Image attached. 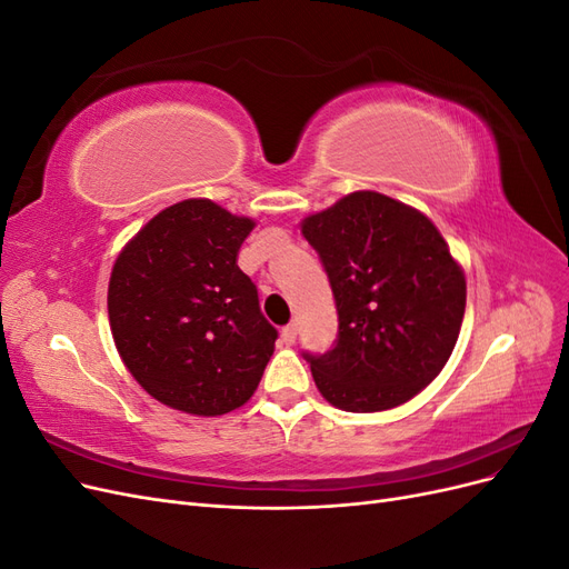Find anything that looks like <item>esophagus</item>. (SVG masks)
Wrapping results in <instances>:
<instances>
[{
	"instance_id": "esophagus-1",
	"label": "esophagus",
	"mask_w": 569,
	"mask_h": 569,
	"mask_svg": "<svg viewBox=\"0 0 569 569\" xmlns=\"http://www.w3.org/2000/svg\"><path fill=\"white\" fill-rule=\"evenodd\" d=\"M297 322H289L287 327H282V341L287 343V347H291V343L297 341Z\"/></svg>"
}]
</instances>
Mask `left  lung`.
I'll return each instance as SVG.
<instances>
[{
	"instance_id": "obj_1",
	"label": "left lung",
	"mask_w": 569,
	"mask_h": 569,
	"mask_svg": "<svg viewBox=\"0 0 569 569\" xmlns=\"http://www.w3.org/2000/svg\"><path fill=\"white\" fill-rule=\"evenodd\" d=\"M325 266L339 335L303 353L316 387L349 412L410 401L451 358L465 316V274L435 222L380 192H353L303 218Z\"/></svg>"
}]
</instances>
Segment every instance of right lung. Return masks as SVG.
Wrapping results in <instances>:
<instances>
[{
    "instance_id": "right-lung-1",
    "label": "right lung",
    "mask_w": 569,
    "mask_h": 569,
    "mask_svg": "<svg viewBox=\"0 0 569 569\" xmlns=\"http://www.w3.org/2000/svg\"><path fill=\"white\" fill-rule=\"evenodd\" d=\"M253 226L211 199H184L118 253L111 335L130 375L157 401L213 418L244 406L261 382L278 330L237 266Z\"/></svg>"
}]
</instances>
